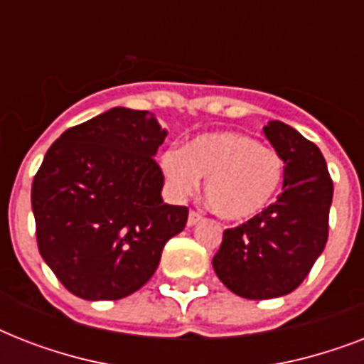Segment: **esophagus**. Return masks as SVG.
Returning a JSON list of instances; mask_svg holds the SVG:
<instances>
[{"label": "esophagus", "mask_w": 364, "mask_h": 364, "mask_svg": "<svg viewBox=\"0 0 364 364\" xmlns=\"http://www.w3.org/2000/svg\"><path fill=\"white\" fill-rule=\"evenodd\" d=\"M202 219V215H200L198 211H188V219H187V225L188 227H193V225H196V223Z\"/></svg>", "instance_id": "obj_1"}]
</instances>
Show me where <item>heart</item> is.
Listing matches in <instances>:
<instances>
[{"label":"heart","mask_w":364,"mask_h":364,"mask_svg":"<svg viewBox=\"0 0 364 364\" xmlns=\"http://www.w3.org/2000/svg\"><path fill=\"white\" fill-rule=\"evenodd\" d=\"M160 168L173 198L183 200L204 181L210 205L227 221H245L264 210L283 181L285 162L276 149L240 132H211L185 149H170Z\"/></svg>","instance_id":"b5f03b06"}]
</instances>
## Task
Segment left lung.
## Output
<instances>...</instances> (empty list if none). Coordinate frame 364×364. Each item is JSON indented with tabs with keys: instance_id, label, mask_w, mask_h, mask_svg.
<instances>
[{
	"instance_id": "1",
	"label": "left lung",
	"mask_w": 364,
	"mask_h": 364,
	"mask_svg": "<svg viewBox=\"0 0 364 364\" xmlns=\"http://www.w3.org/2000/svg\"><path fill=\"white\" fill-rule=\"evenodd\" d=\"M264 136L285 162L283 193L274 204L223 232L213 257L217 277L249 300L293 293L310 274L328 238L333 179L316 143L282 121Z\"/></svg>"
}]
</instances>
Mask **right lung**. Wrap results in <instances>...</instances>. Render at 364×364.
Segmentation results:
<instances>
[{
    "label": "right lung",
    "mask_w": 364,
    "mask_h": 364,
    "mask_svg": "<svg viewBox=\"0 0 364 364\" xmlns=\"http://www.w3.org/2000/svg\"><path fill=\"white\" fill-rule=\"evenodd\" d=\"M166 136L153 113L113 107L65 130L45 154L31 185L37 247L79 299L136 293L187 225V208L160 196L154 154Z\"/></svg>",
    "instance_id": "obj_1"
}]
</instances>
